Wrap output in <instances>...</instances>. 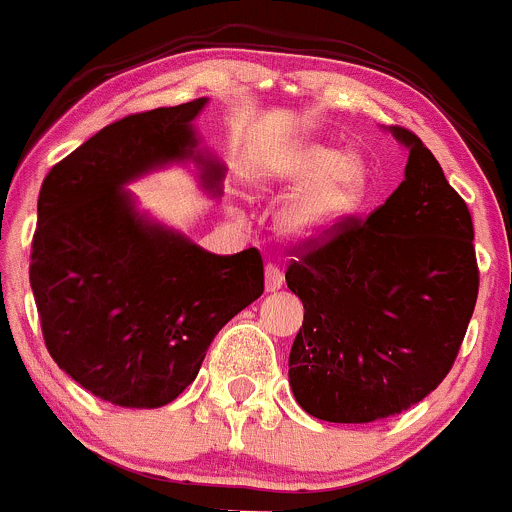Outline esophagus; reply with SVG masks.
Instances as JSON below:
<instances>
[{
    "instance_id": "obj_1",
    "label": "esophagus",
    "mask_w": 512,
    "mask_h": 512,
    "mask_svg": "<svg viewBox=\"0 0 512 512\" xmlns=\"http://www.w3.org/2000/svg\"><path fill=\"white\" fill-rule=\"evenodd\" d=\"M284 284V274L279 272L277 265H267L265 267V287L267 292H277V289H282Z\"/></svg>"
}]
</instances>
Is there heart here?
<instances>
[{"mask_svg": "<svg viewBox=\"0 0 512 512\" xmlns=\"http://www.w3.org/2000/svg\"><path fill=\"white\" fill-rule=\"evenodd\" d=\"M255 176L265 184L301 186L279 220L284 235L301 245L333 238L373 196V171L363 157L316 142L287 144L265 154Z\"/></svg>", "mask_w": 512, "mask_h": 512, "instance_id": "1", "label": "heart"}]
</instances>
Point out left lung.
I'll return each instance as SVG.
<instances>
[{
  "mask_svg": "<svg viewBox=\"0 0 512 512\" xmlns=\"http://www.w3.org/2000/svg\"><path fill=\"white\" fill-rule=\"evenodd\" d=\"M405 181L365 220L304 245L287 287L304 304L289 353L301 410L365 424L410 410L449 375L478 297L464 198L417 134L390 127Z\"/></svg>",
  "mask_w": 512,
  "mask_h": 512,
  "instance_id": "left-lung-1",
  "label": "left lung"
}]
</instances>
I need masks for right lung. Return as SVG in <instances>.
Wrapping results in <instances>:
<instances>
[{
    "instance_id": "1",
    "label": "right lung",
    "mask_w": 512,
    "mask_h": 512,
    "mask_svg": "<svg viewBox=\"0 0 512 512\" xmlns=\"http://www.w3.org/2000/svg\"><path fill=\"white\" fill-rule=\"evenodd\" d=\"M198 98L127 115L80 144L43 179L29 279L58 368L120 407L169 405L196 380L208 346L265 292L262 255H213L149 220L125 191L193 159L220 193L223 164L198 152Z\"/></svg>"
}]
</instances>
